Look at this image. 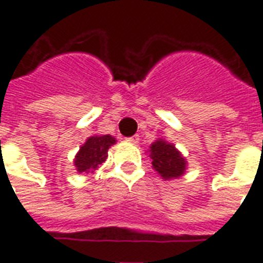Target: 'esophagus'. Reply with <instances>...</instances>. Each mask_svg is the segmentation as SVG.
Listing matches in <instances>:
<instances>
[{
    "label": "esophagus",
    "mask_w": 263,
    "mask_h": 263,
    "mask_svg": "<svg viewBox=\"0 0 263 263\" xmlns=\"http://www.w3.org/2000/svg\"><path fill=\"white\" fill-rule=\"evenodd\" d=\"M128 142H131V143H139V135H134L131 138H127Z\"/></svg>",
    "instance_id": "1"
}]
</instances>
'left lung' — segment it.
Wrapping results in <instances>:
<instances>
[{
    "mask_svg": "<svg viewBox=\"0 0 263 263\" xmlns=\"http://www.w3.org/2000/svg\"><path fill=\"white\" fill-rule=\"evenodd\" d=\"M150 158L153 160V168L164 180H171L184 175L187 161L181 153L164 139L156 140L150 146Z\"/></svg>",
    "mask_w": 263,
    "mask_h": 263,
    "instance_id": "1",
    "label": "left lung"
}]
</instances>
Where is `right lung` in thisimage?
Returning a JSON list of instances; mask_svg holds the SVG:
<instances>
[{"mask_svg": "<svg viewBox=\"0 0 263 263\" xmlns=\"http://www.w3.org/2000/svg\"><path fill=\"white\" fill-rule=\"evenodd\" d=\"M116 143V139L110 135L90 136L86 143L79 148L76 154L75 164L79 173H92L99 165L105 162L107 158V150L111 144Z\"/></svg>", "mask_w": 263, "mask_h": 263, "instance_id": "add662e5", "label": "right lung"}]
</instances>
